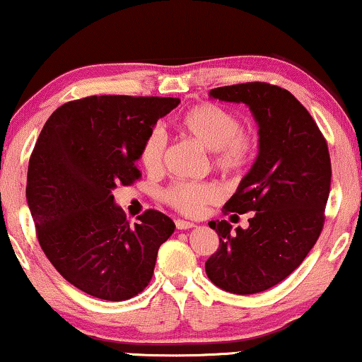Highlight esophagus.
I'll use <instances>...</instances> for the list:
<instances>
[{"label":"esophagus","instance_id":"34e87169","mask_svg":"<svg viewBox=\"0 0 362 362\" xmlns=\"http://www.w3.org/2000/svg\"><path fill=\"white\" fill-rule=\"evenodd\" d=\"M175 224H176V229H180V230H189V229H192V227H196L194 222L182 221V219L175 221Z\"/></svg>","mask_w":362,"mask_h":362}]
</instances>
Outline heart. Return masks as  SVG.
<instances>
[{"mask_svg": "<svg viewBox=\"0 0 362 362\" xmlns=\"http://www.w3.org/2000/svg\"><path fill=\"white\" fill-rule=\"evenodd\" d=\"M177 128L206 150L212 151V161L224 173H239L249 165L255 153V141L240 130L235 113L216 103H199L187 108L177 118ZM165 136L153 130L141 146L140 161L150 173L163 165ZM221 187L209 181H177L165 192V201L181 214L199 216L206 206L221 199Z\"/></svg>", "mask_w": 362, "mask_h": 362, "instance_id": "1", "label": "heart"}]
</instances>
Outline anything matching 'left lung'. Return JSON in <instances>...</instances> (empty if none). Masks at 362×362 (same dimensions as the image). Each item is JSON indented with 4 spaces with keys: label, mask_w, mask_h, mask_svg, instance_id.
Masks as SVG:
<instances>
[{
    "label": "left lung",
    "mask_w": 362,
    "mask_h": 362,
    "mask_svg": "<svg viewBox=\"0 0 362 362\" xmlns=\"http://www.w3.org/2000/svg\"><path fill=\"white\" fill-rule=\"evenodd\" d=\"M211 98L245 103L259 125V155L224 211L252 212L249 227L211 221L219 249L206 274L235 295L265 291L285 280L313 249L323 229L331 160L308 110L285 88L247 82L212 88Z\"/></svg>",
    "instance_id": "1"
}]
</instances>
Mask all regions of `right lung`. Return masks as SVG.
Instances as JSON below:
<instances>
[{
  "label": "right lung",
  "instance_id": "add662e5",
  "mask_svg": "<svg viewBox=\"0 0 362 362\" xmlns=\"http://www.w3.org/2000/svg\"><path fill=\"white\" fill-rule=\"evenodd\" d=\"M180 105L171 97L93 95L49 117L28 166L26 199L39 244L69 284L108 301L150 284L158 249L176 226L146 211L130 226L112 191L141 176L145 138Z\"/></svg>",
  "mask_w": 362,
  "mask_h": 362
}]
</instances>
